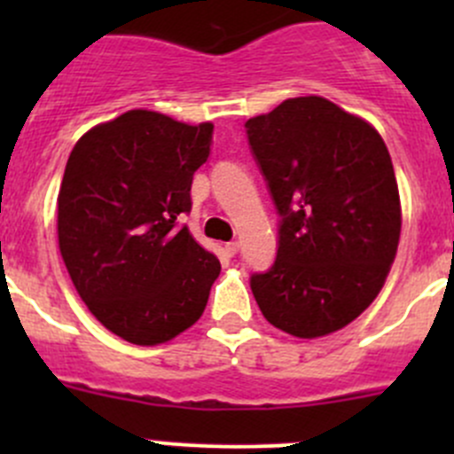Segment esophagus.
<instances>
[{
  "instance_id": "esophagus-1",
  "label": "esophagus",
  "mask_w": 454,
  "mask_h": 454,
  "mask_svg": "<svg viewBox=\"0 0 454 454\" xmlns=\"http://www.w3.org/2000/svg\"><path fill=\"white\" fill-rule=\"evenodd\" d=\"M226 253L231 256H235L239 253V241H231V244H226Z\"/></svg>"
}]
</instances>
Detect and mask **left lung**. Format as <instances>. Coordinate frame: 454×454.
<instances>
[{
	"label": "left lung",
	"mask_w": 454,
	"mask_h": 454,
	"mask_svg": "<svg viewBox=\"0 0 454 454\" xmlns=\"http://www.w3.org/2000/svg\"><path fill=\"white\" fill-rule=\"evenodd\" d=\"M246 134L281 217L272 268L250 277L256 305L296 338L338 332L373 303L400 244L387 145L320 96L283 100Z\"/></svg>",
	"instance_id": "left-lung-1"
}]
</instances>
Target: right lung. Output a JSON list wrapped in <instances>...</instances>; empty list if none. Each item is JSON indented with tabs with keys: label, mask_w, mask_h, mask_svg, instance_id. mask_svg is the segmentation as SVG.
Instances as JSON below:
<instances>
[{
	"label": "right lung",
	"mask_w": 454,
	"mask_h": 454,
	"mask_svg": "<svg viewBox=\"0 0 454 454\" xmlns=\"http://www.w3.org/2000/svg\"><path fill=\"white\" fill-rule=\"evenodd\" d=\"M210 142V122L131 109L87 131L67 158L59 250L90 312L122 340L160 345L204 314L222 265L180 219Z\"/></svg>",
	"instance_id": "1"
}]
</instances>
